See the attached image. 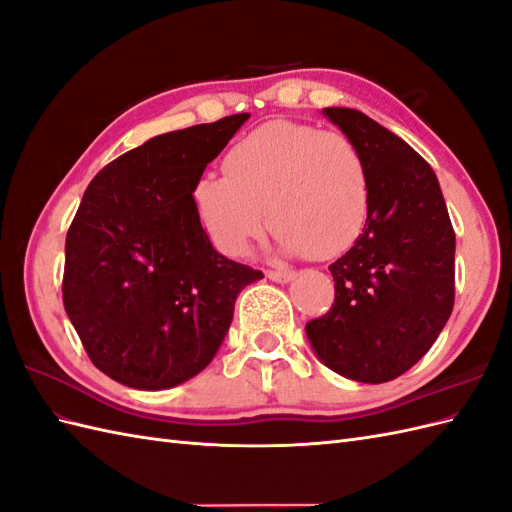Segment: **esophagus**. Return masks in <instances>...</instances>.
I'll list each match as a JSON object with an SVG mask.
<instances>
[{"label":"esophagus","mask_w":512,"mask_h":512,"mask_svg":"<svg viewBox=\"0 0 512 512\" xmlns=\"http://www.w3.org/2000/svg\"><path fill=\"white\" fill-rule=\"evenodd\" d=\"M266 277L275 283H290V281H294L296 275L294 272H285V270H268Z\"/></svg>","instance_id":"esophagus-1"}]
</instances>
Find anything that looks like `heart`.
<instances>
[{
	"label": "heart",
	"instance_id": "heart-1",
	"mask_svg": "<svg viewBox=\"0 0 512 512\" xmlns=\"http://www.w3.org/2000/svg\"><path fill=\"white\" fill-rule=\"evenodd\" d=\"M224 170L205 172L192 189L202 229L224 255L248 253L266 229V209L283 255H338L364 229L366 159L340 130L268 122L237 141Z\"/></svg>",
	"mask_w": 512,
	"mask_h": 512
}]
</instances>
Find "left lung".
<instances>
[{
	"mask_svg": "<svg viewBox=\"0 0 512 512\" xmlns=\"http://www.w3.org/2000/svg\"><path fill=\"white\" fill-rule=\"evenodd\" d=\"M323 115L362 150L371 200L362 235L329 266L334 305L305 334L334 373L384 384L430 351L454 310L456 235L419 152L362 111L329 106Z\"/></svg>",
	"mask_w": 512,
	"mask_h": 512,
	"instance_id": "8db88e82",
	"label": "left lung"
}]
</instances>
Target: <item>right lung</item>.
I'll return each mask as SVG.
<instances>
[{"mask_svg": "<svg viewBox=\"0 0 512 512\" xmlns=\"http://www.w3.org/2000/svg\"><path fill=\"white\" fill-rule=\"evenodd\" d=\"M157 135L95 174L65 242L63 303L91 362L115 382L163 390L207 368L235 299L261 272L213 248L198 178L248 120Z\"/></svg>", "mask_w": 512, "mask_h": 512, "instance_id": "add662e5", "label": "right lung"}]
</instances>
